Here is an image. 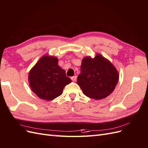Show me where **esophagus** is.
<instances>
[{"instance_id":"34e87169","label":"esophagus","mask_w":148,"mask_h":148,"mask_svg":"<svg viewBox=\"0 0 148 148\" xmlns=\"http://www.w3.org/2000/svg\"><path fill=\"white\" fill-rule=\"evenodd\" d=\"M77 76H73V77H71V80H72L73 82H76V80H77Z\"/></svg>"}]
</instances>
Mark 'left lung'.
Segmentation results:
<instances>
[{"label":"left lung","instance_id":"1","mask_svg":"<svg viewBox=\"0 0 148 148\" xmlns=\"http://www.w3.org/2000/svg\"><path fill=\"white\" fill-rule=\"evenodd\" d=\"M117 70L111 62L100 54L84 57L77 83L86 96L95 99L106 98L113 92L119 81Z\"/></svg>","mask_w":148,"mask_h":148}]
</instances>
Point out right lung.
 Returning <instances> with one entry per match:
<instances>
[{
    "label": "right lung",
    "instance_id": "obj_1",
    "mask_svg": "<svg viewBox=\"0 0 148 148\" xmlns=\"http://www.w3.org/2000/svg\"><path fill=\"white\" fill-rule=\"evenodd\" d=\"M28 79L32 91L47 101L60 96L64 87L71 82L58 65L57 58L47 56L42 57L30 70Z\"/></svg>",
    "mask_w": 148,
    "mask_h": 148
}]
</instances>
